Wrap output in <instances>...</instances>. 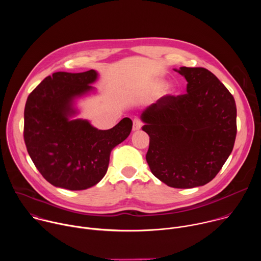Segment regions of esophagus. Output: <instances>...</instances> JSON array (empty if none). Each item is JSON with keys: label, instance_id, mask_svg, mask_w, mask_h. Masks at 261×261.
Returning <instances> with one entry per match:
<instances>
[{"label": "esophagus", "instance_id": "obj_1", "mask_svg": "<svg viewBox=\"0 0 261 261\" xmlns=\"http://www.w3.org/2000/svg\"><path fill=\"white\" fill-rule=\"evenodd\" d=\"M141 128V122L138 119H135L133 121V131H138Z\"/></svg>", "mask_w": 261, "mask_h": 261}]
</instances>
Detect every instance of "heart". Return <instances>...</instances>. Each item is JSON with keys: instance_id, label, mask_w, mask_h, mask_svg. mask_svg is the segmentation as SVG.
Returning a JSON list of instances; mask_svg holds the SVG:
<instances>
[{"instance_id": "obj_1", "label": "heart", "mask_w": 261, "mask_h": 261, "mask_svg": "<svg viewBox=\"0 0 261 261\" xmlns=\"http://www.w3.org/2000/svg\"><path fill=\"white\" fill-rule=\"evenodd\" d=\"M167 93H168V94H171V93H173V89H172V88H168V90H167Z\"/></svg>"}]
</instances>
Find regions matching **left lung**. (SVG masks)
Instances as JSON below:
<instances>
[{"label":"left lung","mask_w":261,"mask_h":261,"mask_svg":"<svg viewBox=\"0 0 261 261\" xmlns=\"http://www.w3.org/2000/svg\"><path fill=\"white\" fill-rule=\"evenodd\" d=\"M187 93L166 95L141 114L150 136L145 156L152 173L169 187L211 181L232 152L237 136L233 96L205 68L180 67Z\"/></svg>","instance_id":"obj_1"}]
</instances>
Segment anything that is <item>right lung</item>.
I'll return each instance as SVG.
<instances>
[{"mask_svg": "<svg viewBox=\"0 0 261 261\" xmlns=\"http://www.w3.org/2000/svg\"><path fill=\"white\" fill-rule=\"evenodd\" d=\"M98 73L56 72L29 95L24 107L23 138L28 153L42 176L56 187L85 190L105 175L113 148L132 130L123 119L108 130H98L76 114L73 100L94 88Z\"/></svg>", "mask_w": 261, "mask_h": 261, "instance_id": "right-lung-1", "label": "right lung"}]
</instances>
